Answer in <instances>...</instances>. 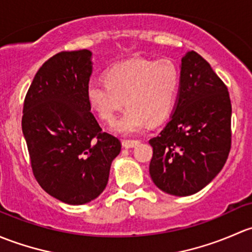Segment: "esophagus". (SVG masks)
Returning <instances> with one entry per match:
<instances>
[{
  "instance_id": "esophagus-1",
  "label": "esophagus",
  "mask_w": 252,
  "mask_h": 252,
  "mask_svg": "<svg viewBox=\"0 0 252 252\" xmlns=\"http://www.w3.org/2000/svg\"><path fill=\"white\" fill-rule=\"evenodd\" d=\"M139 143H141V141H138V139H124L123 141V145L125 148H133Z\"/></svg>"
}]
</instances>
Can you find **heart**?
Listing matches in <instances>:
<instances>
[{"label":"heart","mask_w":252,"mask_h":252,"mask_svg":"<svg viewBox=\"0 0 252 252\" xmlns=\"http://www.w3.org/2000/svg\"><path fill=\"white\" fill-rule=\"evenodd\" d=\"M104 82H90L86 97L90 107L105 123L115 121L128 105L114 129L121 134L144 131L149 123H160L172 110L180 86V72L167 59H131L109 68Z\"/></svg>","instance_id":"1"}]
</instances>
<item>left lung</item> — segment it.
Here are the masks:
<instances>
[{"mask_svg": "<svg viewBox=\"0 0 252 252\" xmlns=\"http://www.w3.org/2000/svg\"><path fill=\"white\" fill-rule=\"evenodd\" d=\"M232 104L228 88L210 64L190 51L182 58L180 93L153 147L149 173L159 189L188 196L211 182L228 159L232 144Z\"/></svg>", "mask_w": 252, "mask_h": 252, "instance_id": "1", "label": "left lung"}]
</instances>
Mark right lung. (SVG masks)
<instances>
[{
  "label": "right lung",
  "instance_id": "obj_1",
  "mask_svg": "<svg viewBox=\"0 0 252 252\" xmlns=\"http://www.w3.org/2000/svg\"><path fill=\"white\" fill-rule=\"evenodd\" d=\"M88 49L59 52L38 69L25 95L22 128L38 184L70 205L105 189L120 139L102 131L87 102Z\"/></svg>",
  "mask_w": 252,
  "mask_h": 252
}]
</instances>
